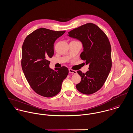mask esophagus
<instances>
[{
    "mask_svg": "<svg viewBox=\"0 0 133 133\" xmlns=\"http://www.w3.org/2000/svg\"><path fill=\"white\" fill-rule=\"evenodd\" d=\"M69 72L70 73H72V74H76L77 72L76 71H74V70H72V69H69Z\"/></svg>",
    "mask_w": 133,
    "mask_h": 133,
    "instance_id": "obj_1",
    "label": "esophagus"
}]
</instances>
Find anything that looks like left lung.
<instances>
[{"label": "left lung", "mask_w": 133, "mask_h": 133, "mask_svg": "<svg viewBox=\"0 0 133 133\" xmlns=\"http://www.w3.org/2000/svg\"><path fill=\"white\" fill-rule=\"evenodd\" d=\"M68 36L80 41L83 51L81 58L89 65L85 73L77 72L81 77L77 90L85 95L92 94L104 84L112 67L111 47L108 37L96 24L87 23L68 32Z\"/></svg>", "instance_id": "1"}]
</instances>
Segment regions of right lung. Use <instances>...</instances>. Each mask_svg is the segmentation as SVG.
Returning a JSON list of instances; mask_svg holds the SVG:
<instances>
[{"instance_id":"1","label":"right lung","mask_w":133,"mask_h":133,"mask_svg":"<svg viewBox=\"0 0 133 133\" xmlns=\"http://www.w3.org/2000/svg\"><path fill=\"white\" fill-rule=\"evenodd\" d=\"M65 31H55L45 28L37 29L26 37L22 45L21 65L31 88L39 95L50 97L61 91L69 70L65 66L49 67L54 54V43Z\"/></svg>"}]
</instances>
